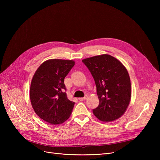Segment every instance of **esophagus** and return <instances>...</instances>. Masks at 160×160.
<instances>
[{"label":"esophagus","instance_id":"obj_1","mask_svg":"<svg viewBox=\"0 0 160 160\" xmlns=\"http://www.w3.org/2000/svg\"><path fill=\"white\" fill-rule=\"evenodd\" d=\"M87 98H88V96L86 95L84 97H83V98H78V100H80V101H83V100H85Z\"/></svg>","mask_w":160,"mask_h":160}]
</instances>
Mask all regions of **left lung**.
<instances>
[{"instance_id":"obj_1","label":"left lung","mask_w":160,"mask_h":160,"mask_svg":"<svg viewBox=\"0 0 160 160\" xmlns=\"http://www.w3.org/2000/svg\"><path fill=\"white\" fill-rule=\"evenodd\" d=\"M82 61L90 71L97 86L99 104L93 110V114L106 122L119 119L131 100V82L127 69L119 60L106 54Z\"/></svg>"}]
</instances>
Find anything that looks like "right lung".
Instances as JSON below:
<instances>
[{"label": "right lung", "instance_id": "right-lung-1", "mask_svg": "<svg viewBox=\"0 0 160 160\" xmlns=\"http://www.w3.org/2000/svg\"><path fill=\"white\" fill-rule=\"evenodd\" d=\"M74 61L51 59L42 63L33 74L30 98L35 113L43 121L59 124L69 119L74 105L67 97L64 78Z\"/></svg>", "mask_w": 160, "mask_h": 160}]
</instances>
